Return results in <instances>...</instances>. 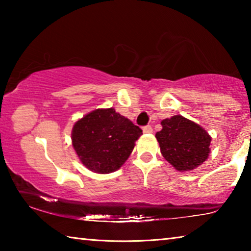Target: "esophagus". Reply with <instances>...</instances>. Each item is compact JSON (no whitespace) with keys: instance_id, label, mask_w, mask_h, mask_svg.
Returning a JSON list of instances; mask_svg holds the SVG:
<instances>
[{"instance_id":"obj_1","label":"esophagus","mask_w":251,"mask_h":251,"mask_svg":"<svg viewBox=\"0 0 251 251\" xmlns=\"http://www.w3.org/2000/svg\"><path fill=\"white\" fill-rule=\"evenodd\" d=\"M143 131H144V133H151V131H152V127H151V125L144 126V127H143Z\"/></svg>"}]
</instances>
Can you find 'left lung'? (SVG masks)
<instances>
[{"mask_svg": "<svg viewBox=\"0 0 251 251\" xmlns=\"http://www.w3.org/2000/svg\"><path fill=\"white\" fill-rule=\"evenodd\" d=\"M161 126L156 133L160 152L177 171H192L207 159L211 137L202 127L180 115L161 121Z\"/></svg>", "mask_w": 251, "mask_h": 251, "instance_id": "1", "label": "left lung"}]
</instances>
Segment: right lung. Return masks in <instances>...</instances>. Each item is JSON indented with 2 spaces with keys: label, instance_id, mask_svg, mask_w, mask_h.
Here are the masks:
<instances>
[{
  "label": "right lung",
  "instance_id": "add662e5",
  "mask_svg": "<svg viewBox=\"0 0 251 251\" xmlns=\"http://www.w3.org/2000/svg\"><path fill=\"white\" fill-rule=\"evenodd\" d=\"M142 134L138 126L114 108L96 109L75 123L72 142L85 166L108 174L125 163Z\"/></svg>",
  "mask_w": 251,
  "mask_h": 251
}]
</instances>
